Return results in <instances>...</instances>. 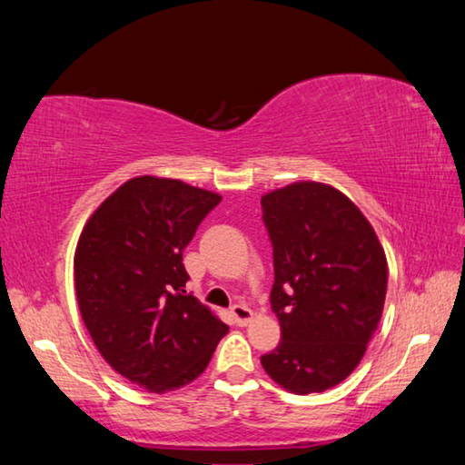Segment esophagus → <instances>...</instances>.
Wrapping results in <instances>:
<instances>
[{
	"label": "esophagus",
	"instance_id": "obj_1",
	"mask_svg": "<svg viewBox=\"0 0 465 465\" xmlns=\"http://www.w3.org/2000/svg\"><path fill=\"white\" fill-rule=\"evenodd\" d=\"M232 316H233V320H235V324L238 326H246L248 322L254 318V313H252V310L248 308V305H243V303H235L233 308H232Z\"/></svg>",
	"mask_w": 465,
	"mask_h": 465
}]
</instances>
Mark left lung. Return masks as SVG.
<instances>
[{"label":"left lung","mask_w":465,"mask_h":465,"mask_svg":"<svg viewBox=\"0 0 465 465\" xmlns=\"http://www.w3.org/2000/svg\"><path fill=\"white\" fill-rule=\"evenodd\" d=\"M261 203L281 324L279 346L261 363L291 393L330 390L355 371L380 324L385 252L357 204L330 184L302 180Z\"/></svg>","instance_id":"left-lung-1"}]
</instances>
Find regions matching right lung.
Returning a JSON list of instances; mask_svg holds the SVG:
<instances>
[{
    "mask_svg": "<svg viewBox=\"0 0 465 465\" xmlns=\"http://www.w3.org/2000/svg\"><path fill=\"white\" fill-rule=\"evenodd\" d=\"M219 201L183 180L137 176L94 211L77 240L84 324L106 363L147 391L194 381L230 330L184 291L183 250Z\"/></svg>",
    "mask_w": 465,
    "mask_h": 465,
    "instance_id": "1",
    "label": "right lung"
}]
</instances>
